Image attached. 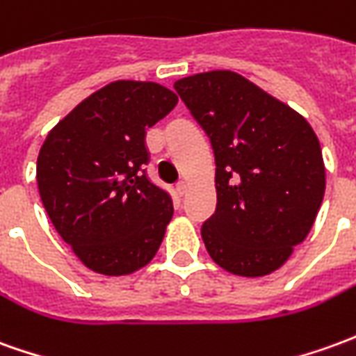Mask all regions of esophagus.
Here are the masks:
<instances>
[{
    "label": "esophagus",
    "mask_w": 356,
    "mask_h": 356,
    "mask_svg": "<svg viewBox=\"0 0 356 356\" xmlns=\"http://www.w3.org/2000/svg\"><path fill=\"white\" fill-rule=\"evenodd\" d=\"M175 191H177L179 196L186 195V191H188V183H186V181H179L177 186H175Z\"/></svg>",
    "instance_id": "obj_1"
}]
</instances>
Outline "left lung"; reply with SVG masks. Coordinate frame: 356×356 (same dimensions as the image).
I'll return each mask as SVG.
<instances>
[{"label": "left lung", "instance_id": "left-lung-1", "mask_svg": "<svg viewBox=\"0 0 356 356\" xmlns=\"http://www.w3.org/2000/svg\"><path fill=\"white\" fill-rule=\"evenodd\" d=\"M210 136L216 212L202 225L225 272L262 277L282 268L314 225L325 191L314 129L243 74L208 71L173 84Z\"/></svg>", "mask_w": 356, "mask_h": 356}]
</instances>
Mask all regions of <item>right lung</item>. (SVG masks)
Listing matches in <instances>:
<instances>
[{
    "instance_id": "add662e5",
    "label": "right lung",
    "mask_w": 356,
    "mask_h": 356,
    "mask_svg": "<svg viewBox=\"0 0 356 356\" xmlns=\"http://www.w3.org/2000/svg\"><path fill=\"white\" fill-rule=\"evenodd\" d=\"M158 83L115 81L84 98L46 136L36 161L42 204L88 270L129 275L152 260L173 216L152 185L146 129L177 106Z\"/></svg>"
}]
</instances>
